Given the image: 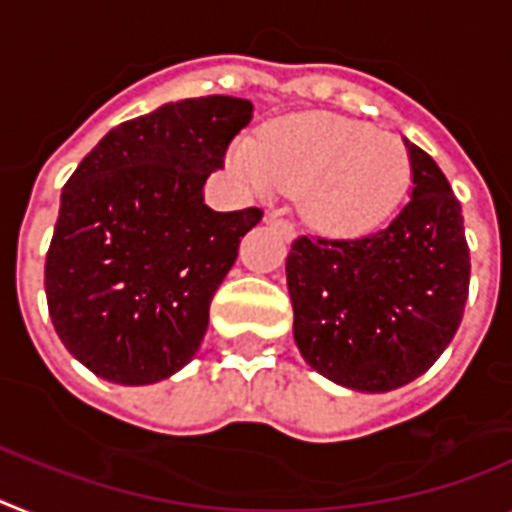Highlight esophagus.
<instances>
[{
	"mask_svg": "<svg viewBox=\"0 0 512 512\" xmlns=\"http://www.w3.org/2000/svg\"><path fill=\"white\" fill-rule=\"evenodd\" d=\"M265 223H270L273 229L281 231L283 239H294V234H296L294 223L286 221V218H281V213H268V216H265Z\"/></svg>",
	"mask_w": 512,
	"mask_h": 512,
	"instance_id": "obj_1",
	"label": "esophagus"
}]
</instances>
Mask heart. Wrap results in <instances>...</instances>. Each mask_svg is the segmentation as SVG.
Segmentation results:
<instances>
[{
  "label": "heart",
  "mask_w": 512,
  "mask_h": 512,
  "mask_svg": "<svg viewBox=\"0 0 512 512\" xmlns=\"http://www.w3.org/2000/svg\"><path fill=\"white\" fill-rule=\"evenodd\" d=\"M234 166L257 192H299L302 213L325 234L351 236L390 216L409 187L401 137L336 114H304L234 150Z\"/></svg>",
  "instance_id": "b5f03b06"
}]
</instances>
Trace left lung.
Instances as JSON below:
<instances>
[{
  "label": "left lung",
  "instance_id": "8db88e82",
  "mask_svg": "<svg viewBox=\"0 0 512 512\" xmlns=\"http://www.w3.org/2000/svg\"><path fill=\"white\" fill-rule=\"evenodd\" d=\"M411 200L354 239L299 236L286 257L294 341L322 377L388 393L424 375L453 341L471 257L461 203L432 156L406 140Z\"/></svg>",
  "mask_w": 512,
  "mask_h": 512
}]
</instances>
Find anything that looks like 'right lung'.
Here are the masks:
<instances>
[{"label": "right lung", "mask_w": 512, "mask_h": 512, "mask_svg": "<svg viewBox=\"0 0 512 512\" xmlns=\"http://www.w3.org/2000/svg\"><path fill=\"white\" fill-rule=\"evenodd\" d=\"M249 119L244 98L163 103L114 127L67 179L44 289L57 336L93 375L150 385L200 349L213 294L263 218L203 200Z\"/></svg>", "instance_id": "right-lung-1"}]
</instances>
